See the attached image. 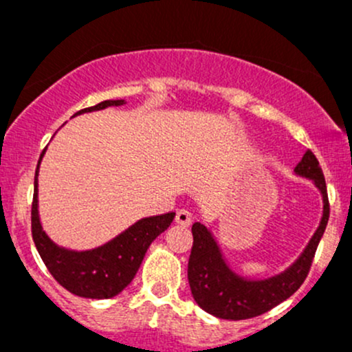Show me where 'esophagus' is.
Returning a JSON list of instances; mask_svg holds the SVG:
<instances>
[{"label":"esophagus","mask_w":352,"mask_h":352,"mask_svg":"<svg viewBox=\"0 0 352 352\" xmlns=\"http://www.w3.org/2000/svg\"><path fill=\"white\" fill-rule=\"evenodd\" d=\"M175 220H177V223L185 225V227H188V225H192L193 218H192V213H190L188 210H184V208H182V210H179V212H177Z\"/></svg>","instance_id":"1"}]
</instances>
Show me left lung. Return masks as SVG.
I'll return each instance as SVG.
<instances>
[{"label":"left lung","instance_id":"left-lung-1","mask_svg":"<svg viewBox=\"0 0 352 352\" xmlns=\"http://www.w3.org/2000/svg\"><path fill=\"white\" fill-rule=\"evenodd\" d=\"M294 172L313 180L322 195L321 223L308 246L288 270L266 280H246L233 272L223 260L220 246L210 230L195 221L192 227L193 246L188 258V283L193 300L207 313L221 319H248L288 300L308 276L314 253L329 220V200L324 175L316 155L306 151Z\"/></svg>","mask_w":352,"mask_h":352}]
</instances>
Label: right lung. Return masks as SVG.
Instances as JSON below:
<instances>
[{
    "mask_svg": "<svg viewBox=\"0 0 352 352\" xmlns=\"http://www.w3.org/2000/svg\"><path fill=\"white\" fill-rule=\"evenodd\" d=\"M122 104H125V100H104L98 106L76 112L74 116L100 111L111 106H122ZM44 152L46 148L39 157L38 168H36L34 197L31 207V230H33L36 248L54 280L67 292L91 300H107L116 296L134 280L145 252L160 233L170 227L175 213L170 212L142 218L109 243L87 252H72L58 246L44 233L38 213V172Z\"/></svg>",
    "mask_w": 352,
    "mask_h": 352,
    "instance_id": "1",
    "label": "right lung"
}]
</instances>
